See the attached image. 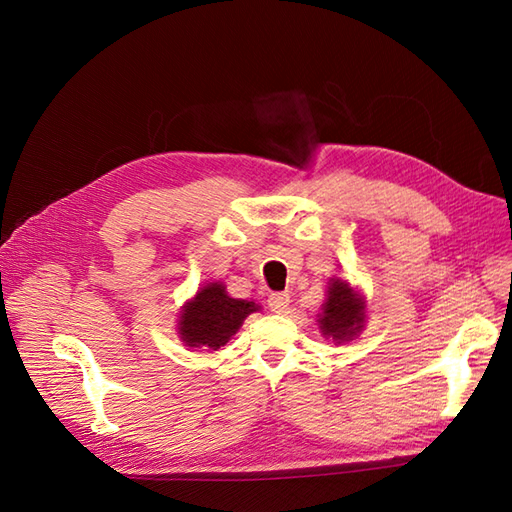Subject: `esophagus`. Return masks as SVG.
I'll return each mask as SVG.
<instances>
[{
  "instance_id": "34e87169",
  "label": "esophagus",
  "mask_w": 512,
  "mask_h": 512,
  "mask_svg": "<svg viewBox=\"0 0 512 512\" xmlns=\"http://www.w3.org/2000/svg\"><path fill=\"white\" fill-rule=\"evenodd\" d=\"M267 305H269L271 312L284 314L286 309H288V305H290V297H288L286 292H271L269 299H267Z\"/></svg>"
}]
</instances>
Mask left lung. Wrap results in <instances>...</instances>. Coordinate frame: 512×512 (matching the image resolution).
I'll return each instance as SVG.
<instances>
[{
  "mask_svg": "<svg viewBox=\"0 0 512 512\" xmlns=\"http://www.w3.org/2000/svg\"><path fill=\"white\" fill-rule=\"evenodd\" d=\"M365 305L356 297L348 282L337 280L329 288V299L324 303V312L320 316V329L324 335H331L337 342L354 337L363 329Z\"/></svg>",
  "mask_w": 512,
  "mask_h": 512,
  "instance_id": "8db88e82",
  "label": "left lung"
}]
</instances>
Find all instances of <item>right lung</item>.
I'll return each mask as SVG.
<instances>
[{"mask_svg":"<svg viewBox=\"0 0 512 512\" xmlns=\"http://www.w3.org/2000/svg\"><path fill=\"white\" fill-rule=\"evenodd\" d=\"M256 309L258 305L252 301L230 299L222 284H209L200 288L194 301L185 305L179 333L188 346H209L211 350H218Z\"/></svg>","mask_w":512,"mask_h":512,"instance_id":"add662e5","label":"right lung"}]
</instances>
